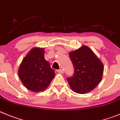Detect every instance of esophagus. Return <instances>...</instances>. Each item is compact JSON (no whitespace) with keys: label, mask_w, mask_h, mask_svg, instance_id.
<instances>
[{"label":"esophagus","mask_w":120,"mask_h":120,"mask_svg":"<svg viewBox=\"0 0 120 120\" xmlns=\"http://www.w3.org/2000/svg\"><path fill=\"white\" fill-rule=\"evenodd\" d=\"M57 72H58V73H63L64 72L63 70V69H59V70H57Z\"/></svg>","instance_id":"34e87169"}]
</instances>
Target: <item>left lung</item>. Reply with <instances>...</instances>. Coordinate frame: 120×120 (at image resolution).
Returning <instances> with one entry per match:
<instances>
[{"mask_svg":"<svg viewBox=\"0 0 120 120\" xmlns=\"http://www.w3.org/2000/svg\"><path fill=\"white\" fill-rule=\"evenodd\" d=\"M74 66V74L67 78L74 92L84 94L91 91L102 79L103 63L90 48L86 46L69 53Z\"/></svg>","mask_w":120,"mask_h":120,"instance_id":"left-lung-1","label":"left lung"}]
</instances>
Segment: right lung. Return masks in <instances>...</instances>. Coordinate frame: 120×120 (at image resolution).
Returning <instances> with one entry per match:
<instances>
[{
	"mask_svg": "<svg viewBox=\"0 0 120 120\" xmlns=\"http://www.w3.org/2000/svg\"><path fill=\"white\" fill-rule=\"evenodd\" d=\"M19 76L27 89L34 92L43 91L55 76V72L45 59L43 49L33 48L23 59Z\"/></svg>",
	"mask_w": 120,
	"mask_h": 120,
	"instance_id": "right-lung-1",
	"label": "right lung"
}]
</instances>
